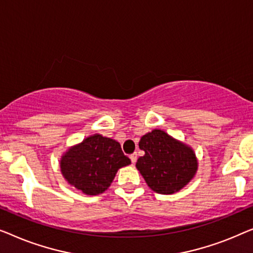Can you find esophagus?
<instances>
[{
	"label": "esophagus",
	"instance_id": "obj_1",
	"mask_svg": "<svg viewBox=\"0 0 253 253\" xmlns=\"http://www.w3.org/2000/svg\"><path fill=\"white\" fill-rule=\"evenodd\" d=\"M129 158H130V161H131V163H133V164L136 163V159H137V154H136V152H134V154H131V155L129 156Z\"/></svg>",
	"mask_w": 253,
	"mask_h": 253
}]
</instances>
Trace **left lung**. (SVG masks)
Masks as SVG:
<instances>
[{
    "label": "left lung",
    "mask_w": 253,
    "mask_h": 253,
    "mask_svg": "<svg viewBox=\"0 0 253 253\" xmlns=\"http://www.w3.org/2000/svg\"><path fill=\"white\" fill-rule=\"evenodd\" d=\"M138 147L145 154L137 159L136 169L156 193H176L189 183L197 172L198 163L193 149L162 129L143 135Z\"/></svg>",
    "instance_id": "1"
}]
</instances>
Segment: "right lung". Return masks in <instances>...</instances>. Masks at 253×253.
<instances>
[{
    "label": "right lung",
    "mask_w": 253,
    "mask_h": 253,
    "mask_svg": "<svg viewBox=\"0 0 253 253\" xmlns=\"http://www.w3.org/2000/svg\"><path fill=\"white\" fill-rule=\"evenodd\" d=\"M129 164L118 142L94 134L62 156L60 170L71 186L94 196L104 193L118 169Z\"/></svg>",
    "instance_id": "obj_1"
}]
</instances>
